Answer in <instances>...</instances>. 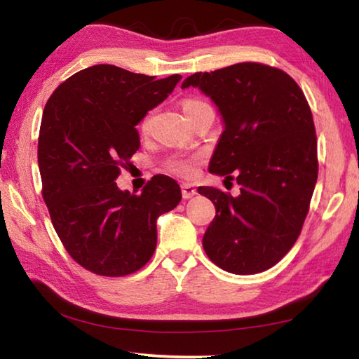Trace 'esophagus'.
I'll use <instances>...</instances> for the list:
<instances>
[{
  "label": "esophagus",
  "mask_w": 359,
  "mask_h": 359,
  "mask_svg": "<svg viewBox=\"0 0 359 359\" xmlns=\"http://www.w3.org/2000/svg\"><path fill=\"white\" fill-rule=\"evenodd\" d=\"M194 194H196V188L191 184H182V196H184V199H190Z\"/></svg>",
  "instance_id": "obj_1"
}]
</instances>
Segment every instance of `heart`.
<instances>
[{
  "instance_id": "obj_1",
  "label": "heart",
  "mask_w": 359,
  "mask_h": 359,
  "mask_svg": "<svg viewBox=\"0 0 359 359\" xmlns=\"http://www.w3.org/2000/svg\"><path fill=\"white\" fill-rule=\"evenodd\" d=\"M204 104L205 102L199 100H185L182 107H184V112L187 114V112H191L193 109L201 107ZM145 125H147V120L144 121V128ZM196 165H198V156H175L168 163V168L169 171H172L174 174L182 175V177H188V175H191L194 172Z\"/></svg>"
}]
</instances>
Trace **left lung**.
<instances>
[{"label":"left lung","mask_w":359,"mask_h":359,"mask_svg":"<svg viewBox=\"0 0 359 359\" xmlns=\"http://www.w3.org/2000/svg\"><path fill=\"white\" fill-rule=\"evenodd\" d=\"M218 107L224 130L209 171L236 179L239 196L199 187L217 215L203 238L212 263L247 276L277 264L299 238L318 177L317 136L309 102L293 79L261 63L194 72Z\"/></svg>","instance_id":"8db88e82"}]
</instances>
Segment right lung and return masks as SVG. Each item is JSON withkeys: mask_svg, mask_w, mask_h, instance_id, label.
<instances>
[{"mask_svg": "<svg viewBox=\"0 0 359 359\" xmlns=\"http://www.w3.org/2000/svg\"><path fill=\"white\" fill-rule=\"evenodd\" d=\"M180 79L95 65L47 101L38 141L42 198L66 250L93 274L141 269L155 252L156 218L180 203V187L168 175L151 177L141 194L115 184L141 145L136 125Z\"/></svg>", "mask_w": 359, "mask_h": 359, "instance_id": "1", "label": "right lung"}]
</instances>
